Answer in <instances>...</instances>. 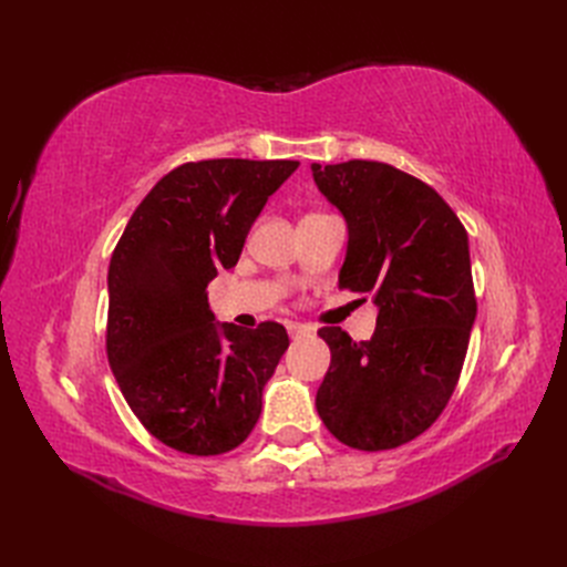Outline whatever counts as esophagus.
I'll list each match as a JSON object with an SVG mask.
<instances>
[{
  "instance_id": "34e87169",
  "label": "esophagus",
  "mask_w": 567,
  "mask_h": 567,
  "mask_svg": "<svg viewBox=\"0 0 567 567\" xmlns=\"http://www.w3.org/2000/svg\"><path fill=\"white\" fill-rule=\"evenodd\" d=\"M286 329H288V333H290V336H302V333H310V331H312L310 326H307V323H300V321H288Z\"/></svg>"
}]
</instances>
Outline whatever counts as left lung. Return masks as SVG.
<instances>
[{"label":"left lung","mask_w":567,"mask_h":567,"mask_svg":"<svg viewBox=\"0 0 567 567\" xmlns=\"http://www.w3.org/2000/svg\"><path fill=\"white\" fill-rule=\"evenodd\" d=\"M312 177L348 221L340 288L379 307L371 340L319 329L331 367L317 411L348 447L394 450L437 421L466 359L477 315L468 234L433 186L388 163H312Z\"/></svg>","instance_id":"1"}]
</instances>
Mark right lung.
I'll list each match as a JSON object with an SVG mask.
<instances>
[{"instance_id":"obj_1","label":"right lung","mask_w":567,"mask_h":567,"mask_svg":"<svg viewBox=\"0 0 567 567\" xmlns=\"http://www.w3.org/2000/svg\"><path fill=\"white\" fill-rule=\"evenodd\" d=\"M298 161L184 163L151 188L109 267L106 350L134 416L167 447L194 456L241 444L288 348L277 321L219 323L208 284L241 257L267 198Z\"/></svg>"}]
</instances>
